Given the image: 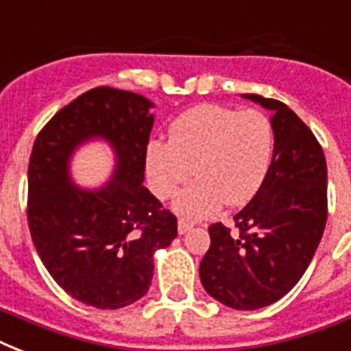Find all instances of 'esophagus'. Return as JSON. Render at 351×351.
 I'll list each match as a JSON object with an SVG mask.
<instances>
[{"mask_svg":"<svg viewBox=\"0 0 351 351\" xmlns=\"http://www.w3.org/2000/svg\"><path fill=\"white\" fill-rule=\"evenodd\" d=\"M191 228H193V222H189V220H186V219L178 220V233L180 234L187 233V231L191 230Z\"/></svg>","mask_w":351,"mask_h":351,"instance_id":"obj_1","label":"esophagus"}]
</instances>
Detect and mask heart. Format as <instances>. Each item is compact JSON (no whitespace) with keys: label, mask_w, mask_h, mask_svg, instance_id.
<instances>
[{"label":"heart","mask_w":351,"mask_h":351,"mask_svg":"<svg viewBox=\"0 0 351 351\" xmlns=\"http://www.w3.org/2000/svg\"><path fill=\"white\" fill-rule=\"evenodd\" d=\"M273 127L261 111L198 106L169 127V142L151 140L145 151L151 189L165 200L193 176L175 208L187 219H206L222 206H244L266 178Z\"/></svg>","instance_id":"heart-1"}]
</instances>
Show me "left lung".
I'll list each match as a JSON object with an SVG mask.
<instances>
[{"mask_svg": "<svg viewBox=\"0 0 351 351\" xmlns=\"http://www.w3.org/2000/svg\"><path fill=\"white\" fill-rule=\"evenodd\" d=\"M244 98L273 111V158L261 189L233 217L239 237L222 222L209 226L200 280L222 304L256 310L282 299L310 266L328 219V173L321 143L286 104Z\"/></svg>", "mask_w": 351, "mask_h": 351, "instance_id": "1", "label": "left lung"}]
</instances>
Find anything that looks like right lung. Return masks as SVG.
Here are the masks:
<instances>
[{"instance_id": "add662e5", "label": "right lung", "mask_w": 351, "mask_h": 351, "mask_svg": "<svg viewBox=\"0 0 351 351\" xmlns=\"http://www.w3.org/2000/svg\"><path fill=\"white\" fill-rule=\"evenodd\" d=\"M153 104L96 87L54 114L36 136L29 162L27 222L43 266L87 306L117 310L147 293L153 253L178 233L176 217L143 186ZM101 136L117 153L115 178L98 192L72 186L68 158Z\"/></svg>"}]
</instances>
